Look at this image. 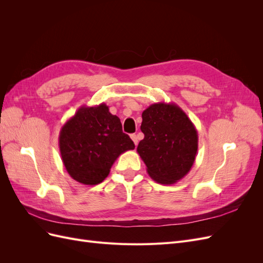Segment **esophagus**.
Returning a JSON list of instances; mask_svg holds the SVG:
<instances>
[{"instance_id": "obj_1", "label": "esophagus", "mask_w": 263, "mask_h": 263, "mask_svg": "<svg viewBox=\"0 0 263 263\" xmlns=\"http://www.w3.org/2000/svg\"><path fill=\"white\" fill-rule=\"evenodd\" d=\"M130 138L133 139V141H134V144L135 145H138V137H137V135H135V134H132L130 135Z\"/></svg>"}]
</instances>
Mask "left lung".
Instances as JSON below:
<instances>
[{"label": "left lung", "mask_w": 263, "mask_h": 263, "mask_svg": "<svg viewBox=\"0 0 263 263\" xmlns=\"http://www.w3.org/2000/svg\"><path fill=\"white\" fill-rule=\"evenodd\" d=\"M140 126L145 138L137 153L151 179L173 184L192 168L198 147L193 123L174 103H155L142 112Z\"/></svg>", "instance_id": "8db88e82"}]
</instances>
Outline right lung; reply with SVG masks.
Segmentation results:
<instances>
[{
    "label": "right lung",
    "mask_w": 263,
    "mask_h": 263,
    "mask_svg": "<svg viewBox=\"0 0 263 263\" xmlns=\"http://www.w3.org/2000/svg\"><path fill=\"white\" fill-rule=\"evenodd\" d=\"M135 145L123 133L122 123L102 103L81 106L62 126L59 149L66 170L73 180L95 185L108 176L116 159Z\"/></svg>",
    "instance_id": "1"
}]
</instances>
